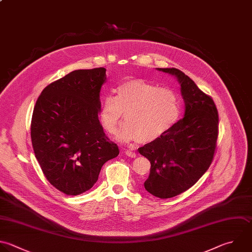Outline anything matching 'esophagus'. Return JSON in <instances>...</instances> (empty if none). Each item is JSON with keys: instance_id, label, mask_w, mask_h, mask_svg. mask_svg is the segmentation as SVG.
I'll return each mask as SVG.
<instances>
[{"instance_id": "esophagus-1", "label": "esophagus", "mask_w": 252, "mask_h": 252, "mask_svg": "<svg viewBox=\"0 0 252 252\" xmlns=\"http://www.w3.org/2000/svg\"><path fill=\"white\" fill-rule=\"evenodd\" d=\"M125 154L128 156V157H130V158H136L137 157V154L135 153V152H131V151H126L125 152Z\"/></svg>"}]
</instances>
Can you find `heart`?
<instances>
[{
  "mask_svg": "<svg viewBox=\"0 0 252 252\" xmlns=\"http://www.w3.org/2000/svg\"><path fill=\"white\" fill-rule=\"evenodd\" d=\"M126 122L117 133L121 142L153 143L164 135L177 121L180 103L177 94L167 88L142 79L124 82L116 89V96L106 95L99 109L103 128L114 134L123 117Z\"/></svg>",
  "mask_w": 252,
  "mask_h": 252,
  "instance_id": "heart-1",
  "label": "heart"
}]
</instances>
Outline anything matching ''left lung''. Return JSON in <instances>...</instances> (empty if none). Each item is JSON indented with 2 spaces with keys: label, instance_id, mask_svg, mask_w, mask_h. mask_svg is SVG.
Segmentation results:
<instances>
[{
  "label": "left lung",
  "instance_id": "left-lung-1",
  "mask_svg": "<svg viewBox=\"0 0 252 252\" xmlns=\"http://www.w3.org/2000/svg\"><path fill=\"white\" fill-rule=\"evenodd\" d=\"M174 76L185 103L184 117L164 135L138 149L151 162L145 189L160 199L192 187L211 165L218 140L219 116L214 100L183 72L158 68Z\"/></svg>",
  "mask_w": 252,
  "mask_h": 252
}]
</instances>
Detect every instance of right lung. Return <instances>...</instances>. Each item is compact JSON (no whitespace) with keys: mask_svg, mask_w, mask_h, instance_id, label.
<instances>
[{"mask_svg":"<svg viewBox=\"0 0 252 252\" xmlns=\"http://www.w3.org/2000/svg\"><path fill=\"white\" fill-rule=\"evenodd\" d=\"M106 69L76 70L48 85L32 113L31 136L47 180L66 195H79L119 154L98 120Z\"/></svg>","mask_w":252,"mask_h":252,"instance_id":"obj_1","label":"right lung"}]
</instances>
